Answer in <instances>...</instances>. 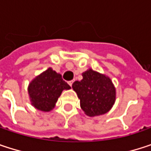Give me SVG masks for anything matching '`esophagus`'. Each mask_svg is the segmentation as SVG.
<instances>
[{"mask_svg":"<svg viewBox=\"0 0 151 151\" xmlns=\"http://www.w3.org/2000/svg\"><path fill=\"white\" fill-rule=\"evenodd\" d=\"M68 84H69V85L72 86H73V80H71V81H69V82H68Z\"/></svg>","mask_w":151,"mask_h":151,"instance_id":"esophagus-1","label":"esophagus"}]
</instances>
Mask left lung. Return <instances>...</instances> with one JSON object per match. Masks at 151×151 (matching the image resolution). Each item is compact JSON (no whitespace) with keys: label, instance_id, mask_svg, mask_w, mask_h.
Returning <instances> with one entry per match:
<instances>
[{"label":"left lung","instance_id":"8db88e82","mask_svg":"<svg viewBox=\"0 0 151 151\" xmlns=\"http://www.w3.org/2000/svg\"><path fill=\"white\" fill-rule=\"evenodd\" d=\"M83 78L73 84L86 114L97 116L107 113L115 101V88L111 79L92 69L82 73Z\"/></svg>","mask_w":151,"mask_h":151}]
</instances>
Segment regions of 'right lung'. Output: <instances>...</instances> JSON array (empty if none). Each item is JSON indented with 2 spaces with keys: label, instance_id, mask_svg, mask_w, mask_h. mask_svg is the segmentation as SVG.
Here are the masks:
<instances>
[{
  "label": "right lung",
  "instance_id": "obj_1",
  "mask_svg": "<svg viewBox=\"0 0 151 151\" xmlns=\"http://www.w3.org/2000/svg\"><path fill=\"white\" fill-rule=\"evenodd\" d=\"M71 86L51 68L35 78L29 84L28 92L31 104L41 111H50L60 96L63 90Z\"/></svg>",
  "mask_w": 151,
  "mask_h": 151
}]
</instances>
